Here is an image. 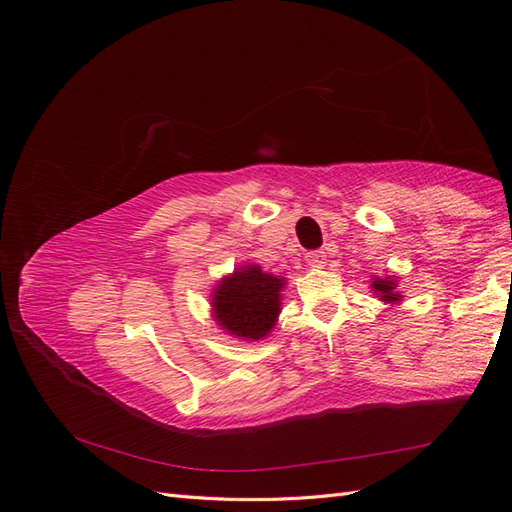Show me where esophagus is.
Instances as JSON below:
<instances>
[{
	"mask_svg": "<svg viewBox=\"0 0 512 512\" xmlns=\"http://www.w3.org/2000/svg\"><path fill=\"white\" fill-rule=\"evenodd\" d=\"M306 262L310 268H323L328 264V257H325L323 250H310V253H306Z\"/></svg>",
	"mask_w": 512,
	"mask_h": 512,
	"instance_id": "obj_1",
	"label": "esophagus"
}]
</instances>
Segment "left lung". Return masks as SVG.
<instances>
[{
  "instance_id": "1",
  "label": "left lung",
  "mask_w": 512,
  "mask_h": 512,
  "mask_svg": "<svg viewBox=\"0 0 512 512\" xmlns=\"http://www.w3.org/2000/svg\"><path fill=\"white\" fill-rule=\"evenodd\" d=\"M369 288L374 290V295L389 303V306H398L402 301V295L398 292V277L396 275H385V277H378L374 275L372 281H369Z\"/></svg>"
}]
</instances>
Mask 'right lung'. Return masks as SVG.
Here are the masks:
<instances>
[{"instance_id": "right-lung-1", "label": "right lung", "mask_w": 512, "mask_h": 512, "mask_svg": "<svg viewBox=\"0 0 512 512\" xmlns=\"http://www.w3.org/2000/svg\"><path fill=\"white\" fill-rule=\"evenodd\" d=\"M286 281V277L264 273L257 264L237 266L213 286V321L235 339L248 343L266 339L279 319Z\"/></svg>"}]
</instances>
